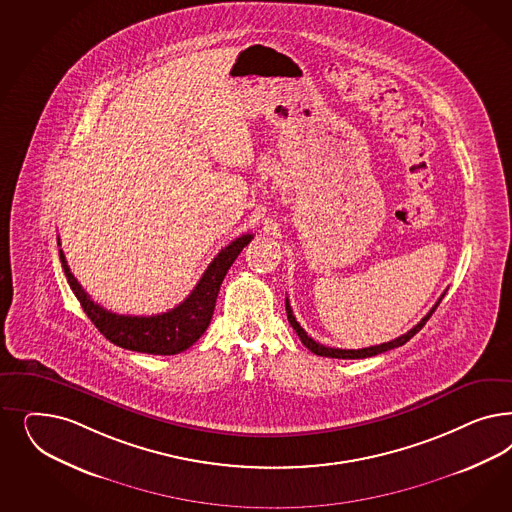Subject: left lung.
I'll return each instance as SVG.
<instances>
[{
    "label": "left lung",
    "instance_id": "obj_1",
    "mask_svg": "<svg viewBox=\"0 0 512 512\" xmlns=\"http://www.w3.org/2000/svg\"><path fill=\"white\" fill-rule=\"evenodd\" d=\"M445 296L439 297V301L431 307V311H429L416 326H414L413 330L407 331V333H403L401 337H397L394 341H388V343H382V345H375V347H367V348H358V350H348V348H331L326 347V345H320V343H316L313 337H309L307 335V331L303 330L301 326H299V322L296 320V316L292 313V307H290V301H288V297H286V316H288V322H290V326L296 330L297 337L301 339V343L305 345V347L309 348L311 352H314L316 356H324V358H339V360H360V358H371V356H377V354H382V352H386V350H392V348L401 347V345H405L411 337H414L418 331L422 330L424 326H426V322L429 320V316L435 313V309H437V305L441 303V299Z\"/></svg>",
    "mask_w": 512,
    "mask_h": 512
}]
</instances>
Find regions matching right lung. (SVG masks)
Instances as JSON below:
<instances>
[{
  "label": "right lung",
  "mask_w": 512,
  "mask_h": 512,
  "mask_svg": "<svg viewBox=\"0 0 512 512\" xmlns=\"http://www.w3.org/2000/svg\"><path fill=\"white\" fill-rule=\"evenodd\" d=\"M254 235H241L230 245L222 248L216 254L215 260L205 269L203 277L199 279L196 288L190 292L182 303L175 309L152 316H132V314H116L103 309L92 297L86 294L83 286L69 271V265L60 248V262L64 267L67 282L73 294L79 299L86 316L98 328L105 339L115 343L116 347L133 350V352H147V354H160L171 356L179 354L182 350L192 347L199 337L205 333L211 324L215 313L216 297L220 284L224 281L228 269L247 247ZM60 245V237H58Z\"/></svg>",
  "instance_id": "right-lung-1"
}]
</instances>
